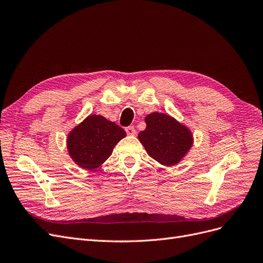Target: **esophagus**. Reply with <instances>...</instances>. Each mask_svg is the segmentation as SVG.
I'll return each instance as SVG.
<instances>
[{
    "label": "esophagus",
    "mask_w": 263,
    "mask_h": 263,
    "mask_svg": "<svg viewBox=\"0 0 263 263\" xmlns=\"http://www.w3.org/2000/svg\"><path fill=\"white\" fill-rule=\"evenodd\" d=\"M126 133H127V135H129V136H135V135H136V129L134 128L133 126H128V127H126Z\"/></svg>",
    "instance_id": "34e87169"
}]
</instances>
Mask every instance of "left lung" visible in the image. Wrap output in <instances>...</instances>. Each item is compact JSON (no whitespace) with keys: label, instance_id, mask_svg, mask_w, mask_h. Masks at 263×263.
Returning a JSON list of instances; mask_svg holds the SVG:
<instances>
[{"label":"left lung","instance_id":"obj_1","mask_svg":"<svg viewBox=\"0 0 263 263\" xmlns=\"http://www.w3.org/2000/svg\"><path fill=\"white\" fill-rule=\"evenodd\" d=\"M146 129L138 134V139L147 154L164 166L180 163L193 147V134L187 126L176 118L154 112L145 117Z\"/></svg>","mask_w":263,"mask_h":263}]
</instances>
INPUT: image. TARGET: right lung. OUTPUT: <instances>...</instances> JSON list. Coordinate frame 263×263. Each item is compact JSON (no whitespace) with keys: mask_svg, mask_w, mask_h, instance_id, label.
I'll return each mask as SVG.
<instances>
[{"mask_svg":"<svg viewBox=\"0 0 263 263\" xmlns=\"http://www.w3.org/2000/svg\"><path fill=\"white\" fill-rule=\"evenodd\" d=\"M126 132L104 116L92 114L71 129L67 149L73 162L85 170H95L112 155Z\"/></svg>","mask_w":263,"mask_h":263,"instance_id":"right-lung-1","label":"right lung"}]
</instances>
